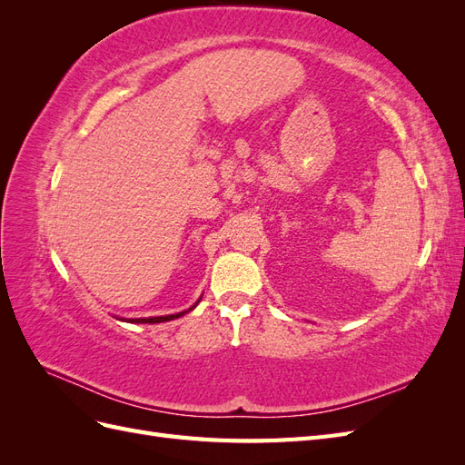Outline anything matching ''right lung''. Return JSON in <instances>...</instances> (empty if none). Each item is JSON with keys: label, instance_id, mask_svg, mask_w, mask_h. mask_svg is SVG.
Masks as SVG:
<instances>
[{"label": "right lung", "instance_id": "obj_1", "mask_svg": "<svg viewBox=\"0 0 465 465\" xmlns=\"http://www.w3.org/2000/svg\"><path fill=\"white\" fill-rule=\"evenodd\" d=\"M195 304H198V302H195ZM195 304H193L192 308H195ZM192 308H190V311H192ZM190 311L178 312V314H168V316H154V318H130L128 322H132V323H161V322H168V320H174V318L184 316V314L190 312Z\"/></svg>", "mask_w": 465, "mask_h": 465}]
</instances>
